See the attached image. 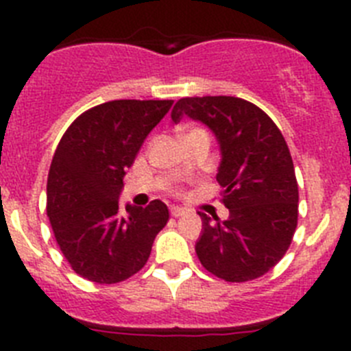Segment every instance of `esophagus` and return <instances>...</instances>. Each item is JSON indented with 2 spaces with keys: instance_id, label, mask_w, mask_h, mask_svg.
I'll return each mask as SVG.
<instances>
[{
  "instance_id": "obj_1",
  "label": "esophagus",
  "mask_w": 351,
  "mask_h": 351,
  "mask_svg": "<svg viewBox=\"0 0 351 351\" xmlns=\"http://www.w3.org/2000/svg\"><path fill=\"white\" fill-rule=\"evenodd\" d=\"M170 214H172L173 218H181V216L186 214V210L182 207H170Z\"/></svg>"
}]
</instances>
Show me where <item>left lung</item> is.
<instances>
[{
  "instance_id": "1",
  "label": "left lung",
  "mask_w": 351,
  "mask_h": 351,
  "mask_svg": "<svg viewBox=\"0 0 351 351\" xmlns=\"http://www.w3.org/2000/svg\"><path fill=\"white\" fill-rule=\"evenodd\" d=\"M202 121L221 147L218 182L225 221L202 218L195 251L210 274L230 283L256 280L285 256L299 218V186L290 149L274 121L235 96H193L173 105L172 121Z\"/></svg>"
}]
</instances>
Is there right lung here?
Returning <instances> with one entry per match:
<instances>
[{
	"instance_id": "right-lung-1",
	"label": "right lung",
	"mask_w": 351,
	"mask_h": 351,
	"mask_svg": "<svg viewBox=\"0 0 351 351\" xmlns=\"http://www.w3.org/2000/svg\"><path fill=\"white\" fill-rule=\"evenodd\" d=\"M173 100H114L80 114L64 132L47 178V216L71 269L114 285L137 274L169 221L161 200L119 207L126 169Z\"/></svg>"
}]
</instances>
